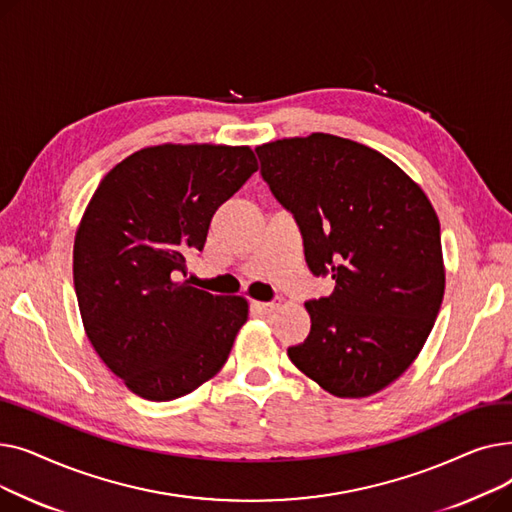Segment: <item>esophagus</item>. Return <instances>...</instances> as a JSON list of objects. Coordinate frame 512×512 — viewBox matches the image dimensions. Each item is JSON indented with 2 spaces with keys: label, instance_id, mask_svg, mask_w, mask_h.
I'll list each match as a JSON object with an SVG mask.
<instances>
[{
  "label": "esophagus",
  "instance_id": "34e87169",
  "mask_svg": "<svg viewBox=\"0 0 512 512\" xmlns=\"http://www.w3.org/2000/svg\"><path fill=\"white\" fill-rule=\"evenodd\" d=\"M280 301H272V303H259V301H255L253 303V307L257 309V311H261V313H267V315H270V313H276L278 309H280Z\"/></svg>",
  "mask_w": 512,
  "mask_h": 512
}]
</instances>
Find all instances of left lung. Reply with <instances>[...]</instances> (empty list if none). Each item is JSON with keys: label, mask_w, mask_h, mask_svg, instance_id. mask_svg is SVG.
<instances>
[{"label": "left lung", "mask_w": 512, "mask_h": 512, "mask_svg": "<svg viewBox=\"0 0 512 512\" xmlns=\"http://www.w3.org/2000/svg\"><path fill=\"white\" fill-rule=\"evenodd\" d=\"M255 151L301 226L311 272L336 280L328 299L305 305L311 332L290 361L338 398L384 390L421 353L444 299L434 205L392 159L351 139L311 132Z\"/></svg>", "instance_id": "obj_1"}]
</instances>
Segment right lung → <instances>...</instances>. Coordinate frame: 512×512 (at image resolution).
Listing matches in <instances>:
<instances>
[{
	"instance_id": "add662e5",
	"label": "right lung",
	"mask_w": 512,
	"mask_h": 512,
	"mask_svg": "<svg viewBox=\"0 0 512 512\" xmlns=\"http://www.w3.org/2000/svg\"><path fill=\"white\" fill-rule=\"evenodd\" d=\"M257 170L247 145L164 143L122 159L93 193L72 251L78 309L95 353L137 396L174 400L224 367L247 299L178 278L215 209Z\"/></svg>"
}]
</instances>
